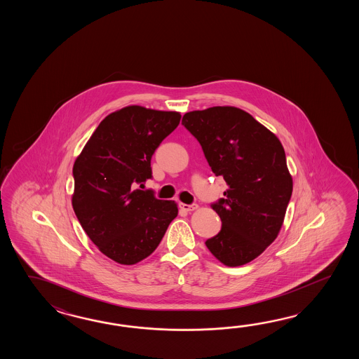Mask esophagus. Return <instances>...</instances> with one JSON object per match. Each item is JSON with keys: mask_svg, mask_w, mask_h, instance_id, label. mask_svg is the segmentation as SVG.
Masks as SVG:
<instances>
[{"mask_svg": "<svg viewBox=\"0 0 359 359\" xmlns=\"http://www.w3.org/2000/svg\"><path fill=\"white\" fill-rule=\"evenodd\" d=\"M180 208L184 212H192V210L198 209V204H183V203H181Z\"/></svg>", "mask_w": 359, "mask_h": 359, "instance_id": "34e87169", "label": "esophagus"}]
</instances>
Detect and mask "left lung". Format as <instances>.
Segmentation results:
<instances>
[{
	"mask_svg": "<svg viewBox=\"0 0 359 359\" xmlns=\"http://www.w3.org/2000/svg\"><path fill=\"white\" fill-rule=\"evenodd\" d=\"M215 176L229 189L212 204L222 229L206 248L229 267L243 266L267 249L278 235L292 194V178L280 140L252 115L214 107L183 115Z\"/></svg>",
	"mask_w": 359,
	"mask_h": 359,
	"instance_id": "obj_1",
	"label": "left lung"
}]
</instances>
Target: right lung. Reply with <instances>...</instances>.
<instances>
[{"instance_id":"add662e5","label":"right lung","mask_w":359,"mask_h":359,"mask_svg":"<svg viewBox=\"0 0 359 359\" xmlns=\"http://www.w3.org/2000/svg\"><path fill=\"white\" fill-rule=\"evenodd\" d=\"M180 121L176 111L123 107L100 123L76 158L74 213L92 243L116 263L147 258L178 214L175 201L136 186L153 178L154 153Z\"/></svg>"}]
</instances>
